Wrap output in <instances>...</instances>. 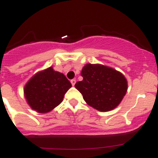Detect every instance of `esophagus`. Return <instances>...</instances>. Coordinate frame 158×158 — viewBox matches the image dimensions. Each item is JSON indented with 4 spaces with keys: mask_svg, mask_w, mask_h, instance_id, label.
<instances>
[{
    "mask_svg": "<svg viewBox=\"0 0 158 158\" xmlns=\"http://www.w3.org/2000/svg\"><path fill=\"white\" fill-rule=\"evenodd\" d=\"M70 82H71V84H72V85L74 86V85L76 84V80H75V79H73V80L70 81Z\"/></svg>",
    "mask_w": 158,
    "mask_h": 158,
    "instance_id": "1",
    "label": "esophagus"
}]
</instances>
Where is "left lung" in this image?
<instances>
[{
  "label": "left lung",
  "instance_id": "obj_1",
  "mask_svg": "<svg viewBox=\"0 0 158 158\" xmlns=\"http://www.w3.org/2000/svg\"><path fill=\"white\" fill-rule=\"evenodd\" d=\"M83 80L75 88L89 106L100 111H109L120 104L127 91V81L122 73L101 64H86Z\"/></svg>",
  "mask_w": 158,
  "mask_h": 158
}]
</instances>
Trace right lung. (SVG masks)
<instances>
[{"instance_id": "add662e5", "label": "right lung", "mask_w": 158, "mask_h": 158, "mask_svg": "<svg viewBox=\"0 0 158 158\" xmlns=\"http://www.w3.org/2000/svg\"><path fill=\"white\" fill-rule=\"evenodd\" d=\"M71 87L65 75L51 66L32 76L25 85L23 93L31 109L39 113H47L62 103Z\"/></svg>"}]
</instances>
